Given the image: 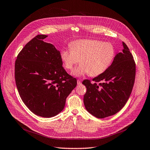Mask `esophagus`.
<instances>
[{
	"instance_id": "1",
	"label": "esophagus",
	"mask_w": 150,
	"mask_h": 150,
	"mask_svg": "<svg viewBox=\"0 0 150 150\" xmlns=\"http://www.w3.org/2000/svg\"><path fill=\"white\" fill-rule=\"evenodd\" d=\"M82 84V82H81V81L79 80H77V85H81Z\"/></svg>"
}]
</instances>
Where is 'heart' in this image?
Segmentation results:
<instances>
[{
  "mask_svg": "<svg viewBox=\"0 0 150 150\" xmlns=\"http://www.w3.org/2000/svg\"><path fill=\"white\" fill-rule=\"evenodd\" d=\"M70 48L61 51L60 58L64 67L71 71L80 59L81 64L73 72V75L78 77L102 74L109 68L115 57L114 46L100 40H79L71 42Z\"/></svg>",
  "mask_w": 150,
  "mask_h": 150,
  "instance_id": "b5f03b06",
  "label": "heart"
}]
</instances>
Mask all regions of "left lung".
<instances>
[{
	"instance_id": "obj_1",
	"label": "left lung",
	"mask_w": 150,
	"mask_h": 150,
	"mask_svg": "<svg viewBox=\"0 0 150 150\" xmlns=\"http://www.w3.org/2000/svg\"><path fill=\"white\" fill-rule=\"evenodd\" d=\"M117 53L109 68L93 79V83L85 80L87 88L83 97L85 108L97 118H104L118 112L131 95L134 83L136 65L127 45ZM97 82H99L97 84Z\"/></svg>"
}]
</instances>
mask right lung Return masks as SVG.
Masks as SVG:
<instances>
[{
    "mask_svg": "<svg viewBox=\"0 0 150 150\" xmlns=\"http://www.w3.org/2000/svg\"><path fill=\"white\" fill-rule=\"evenodd\" d=\"M47 36L37 35L20 51L15 63V80L28 108L39 116L51 117L65 108L76 79L62 67L60 52L44 41Z\"/></svg>",
    "mask_w": 150,
    "mask_h": 150,
    "instance_id": "1",
    "label": "right lung"
}]
</instances>
